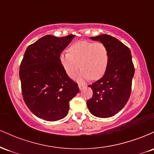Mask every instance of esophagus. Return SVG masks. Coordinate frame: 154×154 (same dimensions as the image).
<instances>
[{
  "label": "esophagus",
  "mask_w": 154,
  "mask_h": 154,
  "mask_svg": "<svg viewBox=\"0 0 154 154\" xmlns=\"http://www.w3.org/2000/svg\"><path fill=\"white\" fill-rule=\"evenodd\" d=\"M78 87L79 88V90H80V91H81V90H82L83 88L85 87V86L83 85H82V84H78Z\"/></svg>",
  "instance_id": "obj_1"
}]
</instances>
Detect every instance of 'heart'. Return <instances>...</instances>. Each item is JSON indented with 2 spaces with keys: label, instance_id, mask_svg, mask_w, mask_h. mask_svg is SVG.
<instances>
[{
  "label": "heart",
  "instance_id": "b5f03b06",
  "mask_svg": "<svg viewBox=\"0 0 154 154\" xmlns=\"http://www.w3.org/2000/svg\"><path fill=\"white\" fill-rule=\"evenodd\" d=\"M60 63L66 75L71 78L77 76L78 82H84L93 78L100 79L105 74L109 63V52L107 48L101 43H94L81 40L72 44L69 53H61Z\"/></svg>",
  "mask_w": 154,
  "mask_h": 154
}]
</instances>
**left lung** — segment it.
<instances>
[{
  "label": "left lung",
  "instance_id": "8db88e82",
  "mask_svg": "<svg viewBox=\"0 0 154 154\" xmlns=\"http://www.w3.org/2000/svg\"><path fill=\"white\" fill-rule=\"evenodd\" d=\"M104 44L109 52V63L103 77L90 85L93 96L87 101L90 112L100 118L114 116L128 101L135 74L131 51L119 40L109 35L91 37Z\"/></svg>",
  "mask_w": 154,
  "mask_h": 154
}]
</instances>
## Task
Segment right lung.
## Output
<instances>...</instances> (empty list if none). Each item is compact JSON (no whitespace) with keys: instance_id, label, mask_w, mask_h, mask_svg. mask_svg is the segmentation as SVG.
<instances>
[{"instance_id":"1","label":"right lung","mask_w":154,"mask_h":154,"mask_svg":"<svg viewBox=\"0 0 154 154\" xmlns=\"http://www.w3.org/2000/svg\"><path fill=\"white\" fill-rule=\"evenodd\" d=\"M74 35L61 38L45 35L29 45L19 68L22 93L35 116L54 122L67 115L69 101L79 90L60 63L61 53Z\"/></svg>"}]
</instances>
